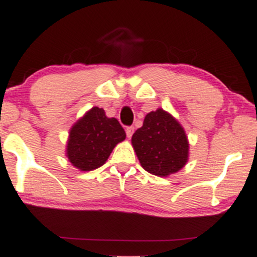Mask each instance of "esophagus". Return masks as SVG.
<instances>
[{"instance_id":"34e87169","label":"esophagus","mask_w":257,"mask_h":257,"mask_svg":"<svg viewBox=\"0 0 257 257\" xmlns=\"http://www.w3.org/2000/svg\"><path fill=\"white\" fill-rule=\"evenodd\" d=\"M125 133H126V137L132 138V136H133V133H134V126H126Z\"/></svg>"}]
</instances>
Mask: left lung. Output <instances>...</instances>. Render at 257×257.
<instances>
[{
	"mask_svg": "<svg viewBox=\"0 0 257 257\" xmlns=\"http://www.w3.org/2000/svg\"><path fill=\"white\" fill-rule=\"evenodd\" d=\"M132 144L143 169L156 176H169L182 169L188 159V142L178 121L159 108L148 113Z\"/></svg>",
	"mask_w": 257,
	"mask_h": 257,
	"instance_id": "left-lung-1",
	"label": "left lung"
}]
</instances>
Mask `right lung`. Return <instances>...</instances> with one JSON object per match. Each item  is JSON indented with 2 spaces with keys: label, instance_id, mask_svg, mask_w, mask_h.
Returning a JSON list of instances; mask_svg holds the SVG:
<instances>
[{
  "label": "right lung",
  "instance_id": "right-lung-1",
  "mask_svg": "<svg viewBox=\"0 0 257 257\" xmlns=\"http://www.w3.org/2000/svg\"><path fill=\"white\" fill-rule=\"evenodd\" d=\"M125 132L115 118H108L102 108L93 107L70 131L67 158L81 171L102 166Z\"/></svg>",
  "mask_w": 257,
  "mask_h": 257
}]
</instances>
